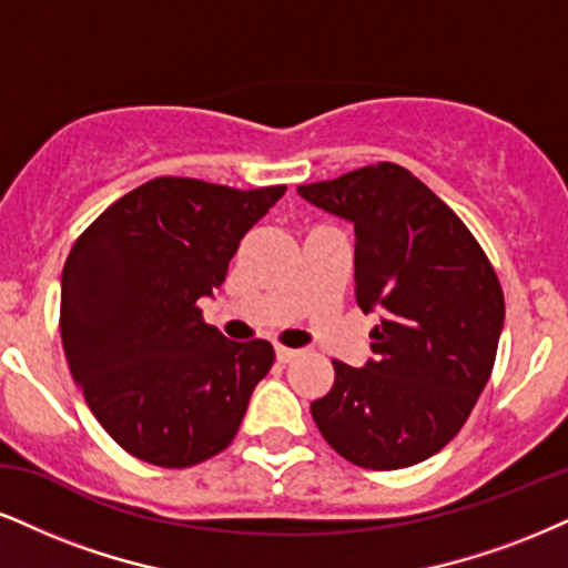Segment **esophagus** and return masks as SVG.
<instances>
[{
    "instance_id": "esophagus-1",
    "label": "esophagus",
    "mask_w": 568,
    "mask_h": 568,
    "mask_svg": "<svg viewBox=\"0 0 568 568\" xmlns=\"http://www.w3.org/2000/svg\"><path fill=\"white\" fill-rule=\"evenodd\" d=\"M300 349L295 347H284V345H276V361L278 363H290L292 358H297Z\"/></svg>"
}]
</instances>
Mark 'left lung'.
I'll return each instance as SVG.
<instances>
[{"instance_id":"left-lung-1","label":"left lung","mask_w":568,"mask_h":568,"mask_svg":"<svg viewBox=\"0 0 568 568\" xmlns=\"http://www.w3.org/2000/svg\"><path fill=\"white\" fill-rule=\"evenodd\" d=\"M297 194L355 229V300L374 358L334 361L313 422L349 464L392 471L450 443L493 374L506 318L485 250L429 186L376 163Z\"/></svg>"}]
</instances>
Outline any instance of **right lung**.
I'll list each match as a JSON object with an SVG mask.
<instances>
[{"label": "right lung", "instance_id": "1", "mask_svg": "<svg viewBox=\"0 0 568 568\" xmlns=\"http://www.w3.org/2000/svg\"><path fill=\"white\" fill-rule=\"evenodd\" d=\"M284 192L152 179L70 250L60 282L70 374L102 429L139 460L194 466L240 429L273 347L226 339L197 303L213 297L242 236Z\"/></svg>", "mask_w": 568, "mask_h": 568}]
</instances>
